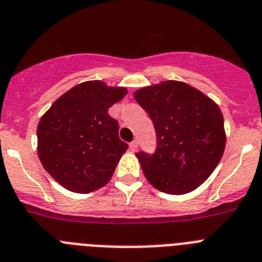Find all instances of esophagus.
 Masks as SVG:
<instances>
[{
  "instance_id": "esophagus-1",
  "label": "esophagus",
  "mask_w": 262,
  "mask_h": 262,
  "mask_svg": "<svg viewBox=\"0 0 262 262\" xmlns=\"http://www.w3.org/2000/svg\"><path fill=\"white\" fill-rule=\"evenodd\" d=\"M137 146H138L137 141H132L130 144H129V149H130V151H136V150H137Z\"/></svg>"
}]
</instances>
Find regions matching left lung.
<instances>
[{
	"label": "left lung",
	"instance_id": "left-lung-1",
	"mask_svg": "<svg viewBox=\"0 0 262 262\" xmlns=\"http://www.w3.org/2000/svg\"><path fill=\"white\" fill-rule=\"evenodd\" d=\"M135 100L149 114L157 136L153 155H136L146 180L168 194H185L199 188L216 169L225 149L219 105L180 81L138 89Z\"/></svg>",
	"mask_w": 262,
	"mask_h": 262
}]
</instances>
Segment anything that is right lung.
I'll return each instance as SVG.
<instances>
[{
    "mask_svg": "<svg viewBox=\"0 0 262 262\" xmlns=\"http://www.w3.org/2000/svg\"><path fill=\"white\" fill-rule=\"evenodd\" d=\"M126 93V88L86 81L63 93L41 117L39 161L63 188L90 193L112 179L127 144L120 140L118 122L107 111Z\"/></svg>",
    "mask_w": 262,
    "mask_h": 262,
    "instance_id": "add662e5",
    "label": "right lung"
}]
</instances>
